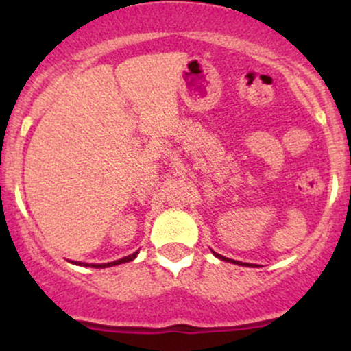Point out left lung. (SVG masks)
<instances>
[{
	"label": "left lung",
	"mask_w": 351,
	"mask_h": 351,
	"mask_svg": "<svg viewBox=\"0 0 351 351\" xmlns=\"http://www.w3.org/2000/svg\"><path fill=\"white\" fill-rule=\"evenodd\" d=\"M216 256H217V254H216ZM217 257H219V259H223V261H231L232 264H239V263H236V261H232V259H228V257H223V256H217Z\"/></svg>",
	"instance_id": "1"
}]
</instances>
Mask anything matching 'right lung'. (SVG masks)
Here are the masks:
<instances>
[{"instance_id":"add662e5","label":"right lung","mask_w":351,"mask_h":351,"mask_svg":"<svg viewBox=\"0 0 351 351\" xmlns=\"http://www.w3.org/2000/svg\"><path fill=\"white\" fill-rule=\"evenodd\" d=\"M136 254L138 252H134L130 254V256L123 257V259H119V261H114V263H107V264H80V265H87V267H95V269H100V267H112V265H117V264H123V263H128V261H134L136 257ZM79 264V263H77Z\"/></svg>"}]
</instances>
